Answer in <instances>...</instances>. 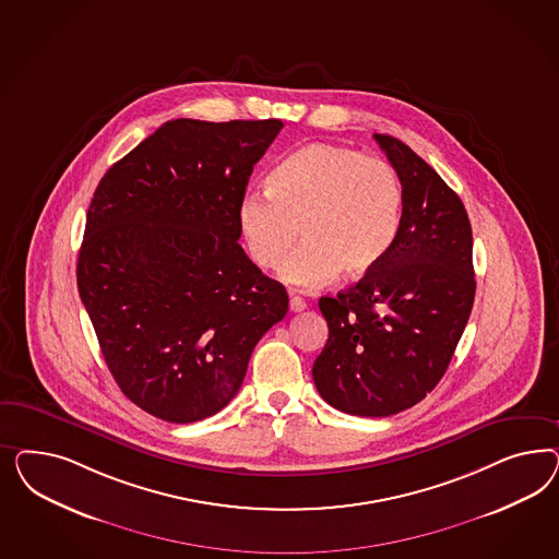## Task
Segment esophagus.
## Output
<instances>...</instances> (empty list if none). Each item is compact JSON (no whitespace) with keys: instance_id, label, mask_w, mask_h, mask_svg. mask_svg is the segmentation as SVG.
<instances>
[{"instance_id":"esophagus-1","label":"esophagus","mask_w":559,"mask_h":559,"mask_svg":"<svg viewBox=\"0 0 559 559\" xmlns=\"http://www.w3.org/2000/svg\"><path fill=\"white\" fill-rule=\"evenodd\" d=\"M288 307H290V311H295V313H297V311H304V309H307V304H305L301 297H297V295H290Z\"/></svg>"}]
</instances>
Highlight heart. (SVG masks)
Returning <instances> with one entry per match:
<instances>
[{"label": "heart", "instance_id": "heart-1", "mask_svg": "<svg viewBox=\"0 0 559 559\" xmlns=\"http://www.w3.org/2000/svg\"><path fill=\"white\" fill-rule=\"evenodd\" d=\"M237 206L246 250L262 271L276 269L301 234L304 246L281 271L293 287L330 285L340 272L358 281L390 254L404 221V187L381 157L330 143L287 155Z\"/></svg>", "mask_w": 559, "mask_h": 559}]
</instances>
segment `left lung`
Instances as JSON below:
<instances>
[{"label": "left lung", "instance_id": "1", "mask_svg": "<svg viewBox=\"0 0 559 559\" xmlns=\"http://www.w3.org/2000/svg\"><path fill=\"white\" fill-rule=\"evenodd\" d=\"M404 187V221L385 260L322 297L330 328L313 381L340 412L383 418L416 406L447 371L474 307V236L457 194L406 143L374 135Z\"/></svg>", "mask_w": 559, "mask_h": 559}]
</instances>
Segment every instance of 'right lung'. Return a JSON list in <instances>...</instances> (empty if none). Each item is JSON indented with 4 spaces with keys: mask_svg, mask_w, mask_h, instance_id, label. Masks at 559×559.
<instances>
[{
    "mask_svg": "<svg viewBox=\"0 0 559 559\" xmlns=\"http://www.w3.org/2000/svg\"><path fill=\"white\" fill-rule=\"evenodd\" d=\"M281 129L168 120L94 192L80 297L120 391L155 418L197 423L227 406L287 313L285 287L237 243V206Z\"/></svg>",
    "mask_w": 559,
    "mask_h": 559,
    "instance_id": "1",
    "label": "right lung"
}]
</instances>
